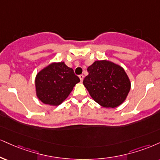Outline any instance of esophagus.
I'll list each match as a JSON object with an SVG mask.
<instances>
[{
  "label": "esophagus",
  "mask_w": 160,
  "mask_h": 160,
  "mask_svg": "<svg viewBox=\"0 0 160 160\" xmlns=\"http://www.w3.org/2000/svg\"><path fill=\"white\" fill-rule=\"evenodd\" d=\"M79 78H80V81L82 82V80H83V78H84V76H83V75H82V74L79 75Z\"/></svg>",
  "instance_id": "1"
}]
</instances>
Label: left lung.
<instances>
[{"instance_id":"8db88e82","label":"left lung","mask_w":160,"mask_h":160,"mask_svg":"<svg viewBox=\"0 0 160 160\" xmlns=\"http://www.w3.org/2000/svg\"><path fill=\"white\" fill-rule=\"evenodd\" d=\"M87 71L83 85L98 104L114 108L125 101L131 83L122 66L108 60H98Z\"/></svg>"}]
</instances>
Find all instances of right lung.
<instances>
[{
	"instance_id": "1",
	"label": "right lung",
	"mask_w": 160,
	"mask_h": 160,
	"mask_svg": "<svg viewBox=\"0 0 160 160\" xmlns=\"http://www.w3.org/2000/svg\"><path fill=\"white\" fill-rule=\"evenodd\" d=\"M80 81L74 70L64 62L51 63L36 74V96L45 104L58 106L68 97Z\"/></svg>"
}]
</instances>
